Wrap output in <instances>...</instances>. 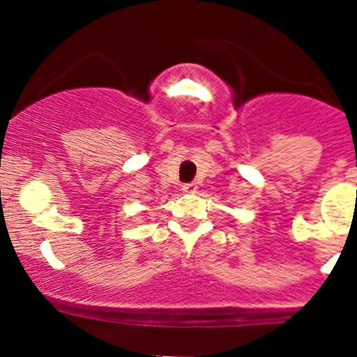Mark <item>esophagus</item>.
Returning <instances> with one entry per match:
<instances>
[{"mask_svg": "<svg viewBox=\"0 0 357 357\" xmlns=\"http://www.w3.org/2000/svg\"><path fill=\"white\" fill-rule=\"evenodd\" d=\"M181 190H183V192H185V193H190V195H192V193H197V190H199V186H197V183H185Z\"/></svg>", "mask_w": 357, "mask_h": 357, "instance_id": "34e87169", "label": "esophagus"}]
</instances>
